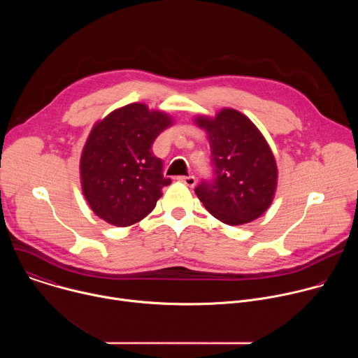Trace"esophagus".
Returning <instances> with one entry per match:
<instances>
[{"label":"esophagus","instance_id":"1","mask_svg":"<svg viewBox=\"0 0 358 358\" xmlns=\"http://www.w3.org/2000/svg\"><path fill=\"white\" fill-rule=\"evenodd\" d=\"M178 180L182 184L188 185V187H194L195 185V177L194 176H181V177H178Z\"/></svg>","mask_w":358,"mask_h":358}]
</instances>
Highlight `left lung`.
Returning <instances> with one entry per match:
<instances>
[{"label":"left lung","instance_id":"left-lung-1","mask_svg":"<svg viewBox=\"0 0 358 358\" xmlns=\"http://www.w3.org/2000/svg\"><path fill=\"white\" fill-rule=\"evenodd\" d=\"M195 122L208 134L214 167V178L198 184L196 196L224 224L235 227L259 218L272 203L278 184L276 162L265 137L234 109Z\"/></svg>","mask_w":358,"mask_h":358}]
</instances>
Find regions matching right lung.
<instances>
[{
  "label": "right lung",
  "instance_id": "add662e5",
  "mask_svg": "<svg viewBox=\"0 0 358 358\" xmlns=\"http://www.w3.org/2000/svg\"><path fill=\"white\" fill-rule=\"evenodd\" d=\"M170 124L169 115L143 103L123 106L94 124L82 151L80 180L99 218L129 227L155 210L171 180L151 145Z\"/></svg>",
  "mask_w": 358,
  "mask_h": 358
}]
</instances>
